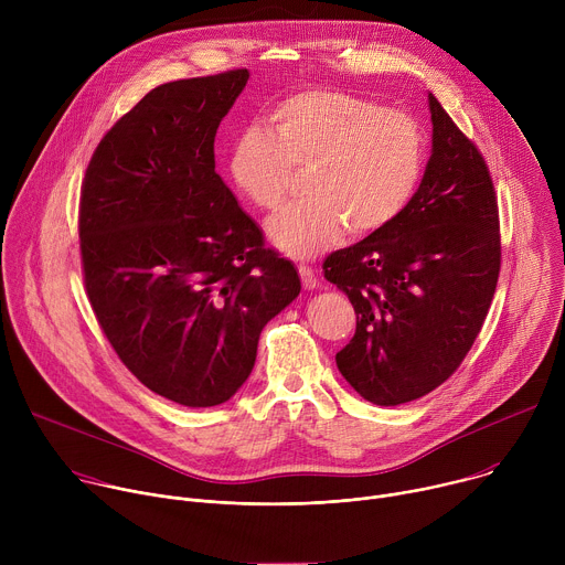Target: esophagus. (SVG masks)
<instances>
[{
	"instance_id": "1",
	"label": "esophagus",
	"mask_w": 565,
	"mask_h": 565,
	"mask_svg": "<svg viewBox=\"0 0 565 565\" xmlns=\"http://www.w3.org/2000/svg\"><path fill=\"white\" fill-rule=\"evenodd\" d=\"M297 273H299V277H301V284H303V288H306V290H312V288H317V286H319V281H317V275H315V270H312L310 266H306V264H299V266H297Z\"/></svg>"
}]
</instances>
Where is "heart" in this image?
<instances>
[{"instance_id":"heart-1","label":"heart","mask_w":565,"mask_h":565,"mask_svg":"<svg viewBox=\"0 0 565 565\" xmlns=\"http://www.w3.org/2000/svg\"><path fill=\"white\" fill-rule=\"evenodd\" d=\"M268 125L234 138L227 174L255 207L277 212L297 170H310V199L268 223L270 241L288 257L324 253L347 230L369 236L388 227L420 188L427 136L407 111L340 89H306L281 100Z\"/></svg>"}]
</instances>
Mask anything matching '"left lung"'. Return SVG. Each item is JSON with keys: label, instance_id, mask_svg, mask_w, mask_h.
<instances>
[{"label": "left lung", "instance_id": "left-lung-1", "mask_svg": "<svg viewBox=\"0 0 565 565\" xmlns=\"http://www.w3.org/2000/svg\"><path fill=\"white\" fill-rule=\"evenodd\" d=\"M429 109L434 151L409 207L321 264L358 317L355 335L335 355L338 369L380 407L418 399L454 375L501 273L490 168L431 94Z\"/></svg>", "mask_w": 565, "mask_h": 565}]
</instances>
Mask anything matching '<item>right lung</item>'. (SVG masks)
I'll use <instances>...</instances> for the list:
<instances>
[{"label":"right lung","instance_id":"1","mask_svg":"<svg viewBox=\"0 0 565 565\" xmlns=\"http://www.w3.org/2000/svg\"><path fill=\"white\" fill-rule=\"evenodd\" d=\"M248 68L151 89L98 142L79 190L83 279L120 362L183 407H216L262 329L301 290L295 266L214 172V136Z\"/></svg>","mask_w":565,"mask_h":565}]
</instances>
